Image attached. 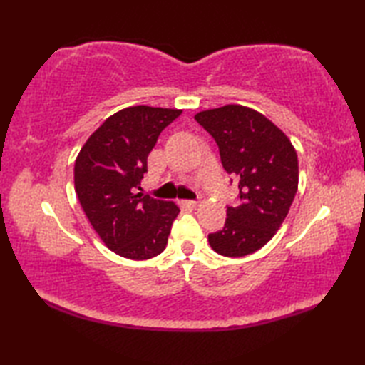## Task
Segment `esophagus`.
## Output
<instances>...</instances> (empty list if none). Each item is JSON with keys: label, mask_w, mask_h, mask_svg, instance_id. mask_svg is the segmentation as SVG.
Returning a JSON list of instances; mask_svg holds the SVG:
<instances>
[{"label": "esophagus", "mask_w": 365, "mask_h": 365, "mask_svg": "<svg viewBox=\"0 0 365 365\" xmlns=\"http://www.w3.org/2000/svg\"><path fill=\"white\" fill-rule=\"evenodd\" d=\"M182 204H183L185 207H191V208H195V207H197V205H199V200H182Z\"/></svg>", "instance_id": "obj_1"}]
</instances>
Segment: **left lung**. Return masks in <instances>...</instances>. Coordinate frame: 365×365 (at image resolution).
I'll return each mask as SVG.
<instances>
[{
    "label": "left lung",
    "instance_id": "obj_1",
    "mask_svg": "<svg viewBox=\"0 0 365 365\" xmlns=\"http://www.w3.org/2000/svg\"><path fill=\"white\" fill-rule=\"evenodd\" d=\"M195 119L213 136L222 168L240 190V202L227 207L226 224L208 235V243L224 257L259 251L282 226L297 195V150L282 130L251 108L226 105Z\"/></svg>",
    "mask_w": 365,
    "mask_h": 365
}]
</instances>
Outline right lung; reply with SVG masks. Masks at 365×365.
<instances>
[{"label": "right lung", "mask_w": 365, "mask_h": 365, "mask_svg": "<svg viewBox=\"0 0 365 365\" xmlns=\"http://www.w3.org/2000/svg\"><path fill=\"white\" fill-rule=\"evenodd\" d=\"M182 110L130 106L110 115L75 160V191L91 226L115 254L145 260L165 251L178 207L141 195L147 157Z\"/></svg>", "instance_id": "add662e5"}]
</instances>
